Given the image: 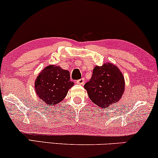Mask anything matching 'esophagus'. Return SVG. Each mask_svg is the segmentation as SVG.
Instances as JSON below:
<instances>
[{
  "label": "esophagus",
  "mask_w": 158,
  "mask_h": 158,
  "mask_svg": "<svg viewBox=\"0 0 158 158\" xmlns=\"http://www.w3.org/2000/svg\"><path fill=\"white\" fill-rule=\"evenodd\" d=\"M77 83L78 85H84V83H85V79H84V78H81V79L77 81Z\"/></svg>",
  "instance_id": "34e87169"
}]
</instances>
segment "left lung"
<instances>
[{
    "label": "left lung",
    "instance_id": "8db88e82",
    "mask_svg": "<svg viewBox=\"0 0 158 158\" xmlns=\"http://www.w3.org/2000/svg\"><path fill=\"white\" fill-rule=\"evenodd\" d=\"M89 99L101 108H107L121 98L125 80L118 68L111 63L95 66L90 80L85 85Z\"/></svg>",
    "mask_w": 158,
    "mask_h": 158
}]
</instances>
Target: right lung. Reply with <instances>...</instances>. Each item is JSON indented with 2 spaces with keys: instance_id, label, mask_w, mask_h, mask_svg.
I'll return each instance as SVG.
<instances>
[{
  "instance_id": "obj_1",
  "label": "right lung",
  "mask_w": 158,
  "mask_h": 158,
  "mask_svg": "<svg viewBox=\"0 0 158 158\" xmlns=\"http://www.w3.org/2000/svg\"><path fill=\"white\" fill-rule=\"evenodd\" d=\"M73 85L69 71L52 65L46 67L38 76L35 90L43 102L54 106L64 99Z\"/></svg>"
}]
</instances>
